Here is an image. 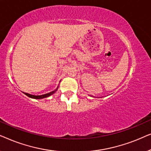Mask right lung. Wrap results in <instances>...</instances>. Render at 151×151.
I'll return each instance as SVG.
<instances>
[{
    "label": "right lung",
    "instance_id": "add662e5",
    "mask_svg": "<svg viewBox=\"0 0 151 151\" xmlns=\"http://www.w3.org/2000/svg\"><path fill=\"white\" fill-rule=\"evenodd\" d=\"M56 90H57V89H56ZM56 90L53 91H51V92H50V93H46V94L42 95V96H34V95H31V94L27 93H24L25 94L26 96H27L28 97H29V98H34V99H42V98H47V97H49V96H51V95L53 94L55 91H56Z\"/></svg>",
    "mask_w": 151,
    "mask_h": 151
}]
</instances>
